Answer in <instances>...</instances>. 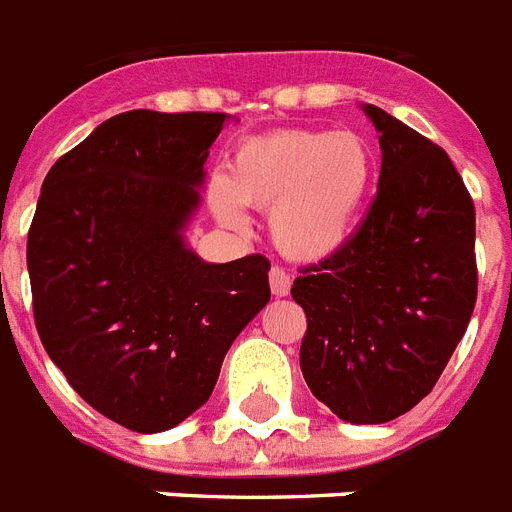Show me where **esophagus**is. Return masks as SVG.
<instances>
[{"label":"esophagus","instance_id":"obj_1","mask_svg":"<svg viewBox=\"0 0 512 512\" xmlns=\"http://www.w3.org/2000/svg\"><path fill=\"white\" fill-rule=\"evenodd\" d=\"M289 289H292V276H289L284 268L273 265V268H270V292L276 294V297H286Z\"/></svg>","mask_w":512,"mask_h":512}]
</instances>
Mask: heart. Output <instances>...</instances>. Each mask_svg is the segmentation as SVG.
I'll use <instances>...</instances> for the list:
<instances>
[{
    "mask_svg": "<svg viewBox=\"0 0 512 512\" xmlns=\"http://www.w3.org/2000/svg\"><path fill=\"white\" fill-rule=\"evenodd\" d=\"M376 178V155L355 131L281 128L249 136L228 160L213 207L244 226V207L270 211V236L294 260H323L355 231Z\"/></svg>",
    "mask_w": 512,
    "mask_h": 512,
    "instance_id": "1",
    "label": "heart"
}]
</instances>
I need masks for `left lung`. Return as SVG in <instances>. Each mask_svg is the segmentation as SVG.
I'll use <instances>...</instances> for the list:
<instances>
[{"label": "left lung", "instance_id": "8db88e82", "mask_svg": "<svg viewBox=\"0 0 512 512\" xmlns=\"http://www.w3.org/2000/svg\"><path fill=\"white\" fill-rule=\"evenodd\" d=\"M365 112L381 144L376 197L344 247L299 270L292 297L310 392L342 421L386 423L434 389L471 321L476 207L442 147Z\"/></svg>", "mask_w": 512, "mask_h": 512}]
</instances>
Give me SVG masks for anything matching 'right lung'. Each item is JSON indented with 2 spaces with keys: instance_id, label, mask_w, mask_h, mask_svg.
I'll return each instance as SVG.
<instances>
[{
  "instance_id": "add662e5",
  "label": "right lung",
  "mask_w": 512,
  "mask_h": 512,
  "mask_svg": "<svg viewBox=\"0 0 512 512\" xmlns=\"http://www.w3.org/2000/svg\"><path fill=\"white\" fill-rule=\"evenodd\" d=\"M226 112L131 110L54 162L28 228L33 321L94 410L139 434L205 405L270 299L265 255L202 263L181 239Z\"/></svg>"
}]
</instances>
